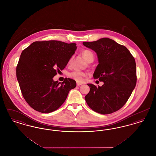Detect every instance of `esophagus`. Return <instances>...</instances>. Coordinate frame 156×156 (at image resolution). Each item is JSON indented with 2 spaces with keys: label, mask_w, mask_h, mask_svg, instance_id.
<instances>
[{
  "label": "esophagus",
  "mask_w": 156,
  "mask_h": 156,
  "mask_svg": "<svg viewBox=\"0 0 156 156\" xmlns=\"http://www.w3.org/2000/svg\"><path fill=\"white\" fill-rule=\"evenodd\" d=\"M82 85V83H80V82H76V85L77 86H80Z\"/></svg>",
  "instance_id": "obj_1"
}]
</instances>
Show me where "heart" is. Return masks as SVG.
Returning a JSON list of instances; mask_svg holds the SVG:
<instances>
[{
  "mask_svg": "<svg viewBox=\"0 0 156 156\" xmlns=\"http://www.w3.org/2000/svg\"><path fill=\"white\" fill-rule=\"evenodd\" d=\"M82 56L85 58L88 62H91L94 59V53L89 50H85L82 52ZM74 59V56H72L68 61V64H71ZM68 76L75 80L77 82H82L84 80V78L88 76V73L80 71H74L69 73Z\"/></svg>",
  "mask_w": 156,
  "mask_h": 156,
  "instance_id": "b5f03b06",
  "label": "heart"
}]
</instances>
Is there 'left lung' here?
Here are the masks:
<instances>
[{
    "label": "left lung",
    "mask_w": 156,
    "mask_h": 156,
    "mask_svg": "<svg viewBox=\"0 0 156 156\" xmlns=\"http://www.w3.org/2000/svg\"><path fill=\"white\" fill-rule=\"evenodd\" d=\"M83 44L97 52L99 64L93 76L104 82L98 87L88 84L90 91L85 97L87 104L94 111L102 115L118 111L126 104L136 85L134 58L125 46L108 38Z\"/></svg>",
    "instance_id": "8db88e82"
}]
</instances>
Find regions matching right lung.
<instances>
[{"instance_id":"right-lung-1","label":"right lung","mask_w":156,"mask_h":156,"mask_svg":"<svg viewBox=\"0 0 156 156\" xmlns=\"http://www.w3.org/2000/svg\"><path fill=\"white\" fill-rule=\"evenodd\" d=\"M75 43L50 40L35 41L23 51L16 67V76L25 101L34 110L48 113L58 109L76 82L52 78L60 73L76 50Z\"/></svg>"}]
</instances>
